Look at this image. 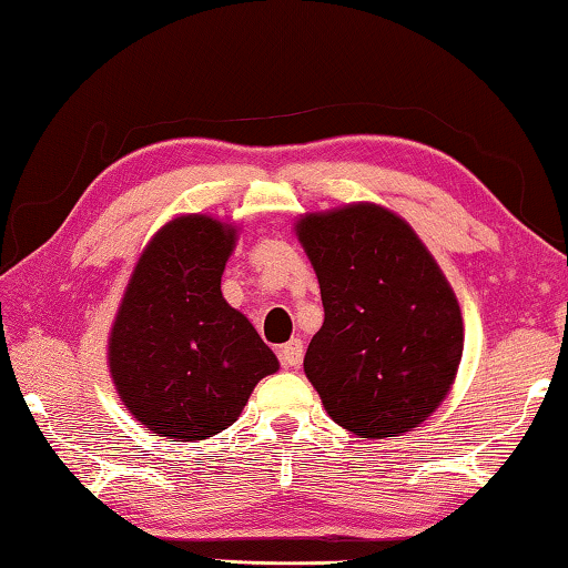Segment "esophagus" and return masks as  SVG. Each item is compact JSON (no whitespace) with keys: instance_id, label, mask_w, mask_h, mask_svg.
<instances>
[{"instance_id":"1","label":"esophagus","mask_w":568,"mask_h":568,"mask_svg":"<svg viewBox=\"0 0 568 568\" xmlns=\"http://www.w3.org/2000/svg\"><path fill=\"white\" fill-rule=\"evenodd\" d=\"M301 361H303V341L301 338L287 341L281 348V363L285 365V368H297Z\"/></svg>"}]
</instances>
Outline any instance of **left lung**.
<instances>
[{
    "instance_id": "left-lung-1",
    "label": "left lung",
    "mask_w": 568,
    "mask_h": 568,
    "mask_svg": "<svg viewBox=\"0 0 568 568\" xmlns=\"http://www.w3.org/2000/svg\"><path fill=\"white\" fill-rule=\"evenodd\" d=\"M297 237L325 311L303 368L328 416L363 438L416 428L446 398L464 353L440 267L408 223L376 205L305 215Z\"/></svg>"
}]
</instances>
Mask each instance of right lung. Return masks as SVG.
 Segmentation results:
<instances>
[{"instance_id": "obj_1", "label": "right lung", "mask_w": 568, "mask_h": 568, "mask_svg": "<svg viewBox=\"0 0 568 568\" xmlns=\"http://www.w3.org/2000/svg\"><path fill=\"white\" fill-rule=\"evenodd\" d=\"M235 230L185 215L152 237L110 335V371L142 426L203 440L237 420L275 353L220 293Z\"/></svg>"}]
</instances>
